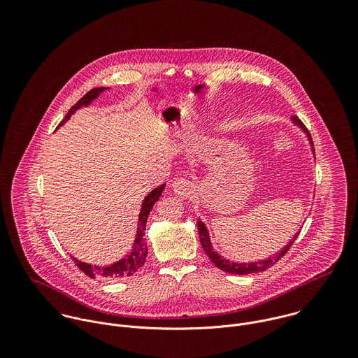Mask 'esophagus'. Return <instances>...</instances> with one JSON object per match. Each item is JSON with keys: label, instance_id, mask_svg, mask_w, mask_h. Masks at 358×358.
<instances>
[{"label": "esophagus", "instance_id": "esophagus-1", "mask_svg": "<svg viewBox=\"0 0 358 358\" xmlns=\"http://www.w3.org/2000/svg\"><path fill=\"white\" fill-rule=\"evenodd\" d=\"M172 190L175 192V194H178L179 197H189L193 192V183L187 179H183V178H179L176 180H173L172 183Z\"/></svg>", "mask_w": 358, "mask_h": 358}]
</instances>
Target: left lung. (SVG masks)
Here are the masks:
<instances>
[{"label":"left lung","instance_id":"1","mask_svg":"<svg viewBox=\"0 0 358 358\" xmlns=\"http://www.w3.org/2000/svg\"><path fill=\"white\" fill-rule=\"evenodd\" d=\"M292 121H294L298 127H301V128L305 131V134L307 135V139L310 141V146H311V149H313V152H314V148H313L314 145H313L311 135H310V132L307 131L306 127L303 125V122H302L296 115L292 117ZM197 226H199V234H200L201 245H203V248H204V252L206 254V256L212 260V263H213L216 267H219L220 270L226 271V273H230V274H241V275H244V274H251V273H257V271H264L266 268L271 267L274 263H277L282 256L285 255V254L289 251V248L292 247V244L295 243V240H296L298 236H299V231H298V233L294 236V238H292L280 252H277V254H274V255L270 256V257H267V259H263V260H259V262H252V263H236V262H230V260L226 259V257H222V256L219 255V254L212 248V244H210V240H209V233H208V230H206V227H205V224L201 220L197 222Z\"/></svg>","mask_w":358,"mask_h":358}]
</instances>
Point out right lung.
<instances>
[{
	"instance_id": "obj_1",
	"label": "right lung",
	"mask_w": 358,
	"mask_h": 358,
	"mask_svg": "<svg viewBox=\"0 0 358 358\" xmlns=\"http://www.w3.org/2000/svg\"><path fill=\"white\" fill-rule=\"evenodd\" d=\"M104 90H107V88L101 87V88H94L90 92H87L78 102L76 103L69 110L67 115L63 118V121L59 125L66 122L71 117V114H74L76 110H78L83 106H88L94 99H96ZM164 189H165V185L158 186L157 189H154L153 192H150L146 196V199L143 200L142 208H141V213H139V220H138L136 238H135V243H134V248L131 250V252L128 255L125 256L124 259H121V260H118V262H115V263H113L110 266H104V267H102V266H92V264H88L85 262H80L78 259L71 256L74 263H76V266L81 271H84L88 277H91V278L99 277V278L118 280V278H124V277H131L136 271H139L141 267L145 264L146 255H148V245H146V241L143 238L145 230H146V222L149 219V215H150V210H152L153 205L161 197Z\"/></svg>"
}]
</instances>
